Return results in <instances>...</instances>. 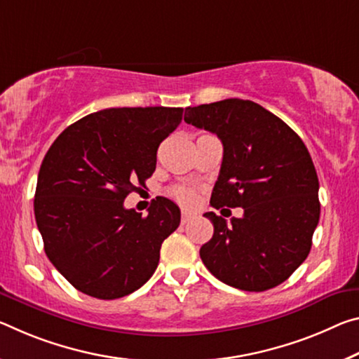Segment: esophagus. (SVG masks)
Segmentation results:
<instances>
[{
	"mask_svg": "<svg viewBox=\"0 0 359 359\" xmlns=\"http://www.w3.org/2000/svg\"><path fill=\"white\" fill-rule=\"evenodd\" d=\"M193 219H195V215H193V214H190V212H182L180 222H182V225H185V224H189V222L193 220Z\"/></svg>",
	"mask_w": 359,
	"mask_h": 359,
	"instance_id": "esophagus-1",
	"label": "esophagus"
}]
</instances>
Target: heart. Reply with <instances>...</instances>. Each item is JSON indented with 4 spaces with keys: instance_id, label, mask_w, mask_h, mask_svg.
I'll return each instance as SVG.
<instances>
[{
    "instance_id": "obj_1",
    "label": "heart",
    "mask_w": 359,
    "mask_h": 359,
    "mask_svg": "<svg viewBox=\"0 0 359 359\" xmlns=\"http://www.w3.org/2000/svg\"><path fill=\"white\" fill-rule=\"evenodd\" d=\"M172 196L182 204V206H193L198 200L196 191L190 189V187H177V189L172 190Z\"/></svg>"
}]
</instances>
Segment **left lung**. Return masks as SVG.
<instances>
[{
	"label": "left lung",
	"instance_id": "obj_1",
	"mask_svg": "<svg viewBox=\"0 0 359 359\" xmlns=\"http://www.w3.org/2000/svg\"><path fill=\"white\" fill-rule=\"evenodd\" d=\"M185 115V123L224 145L210 206L244 209L230 224L204 214L214 235L200 249L203 264L241 291L278 286L306 259L320 220V182L309 150L283 119L252 100L189 107Z\"/></svg>",
	"mask_w": 359,
	"mask_h": 359
}]
</instances>
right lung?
Returning a JSON list of instances; mask_svg holds the SVG:
<instances>
[{"mask_svg":"<svg viewBox=\"0 0 359 359\" xmlns=\"http://www.w3.org/2000/svg\"><path fill=\"white\" fill-rule=\"evenodd\" d=\"M184 108H107L68 126L50 145L38 174L35 219L44 252L83 294L124 297L150 280L163 241L180 209L158 196L142 215L124 208L130 191L155 172L161 142Z\"/></svg>","mask_w":359,"mask_h":359,"instance_id":"add662e5","label":"right lung"}]
</instances>
